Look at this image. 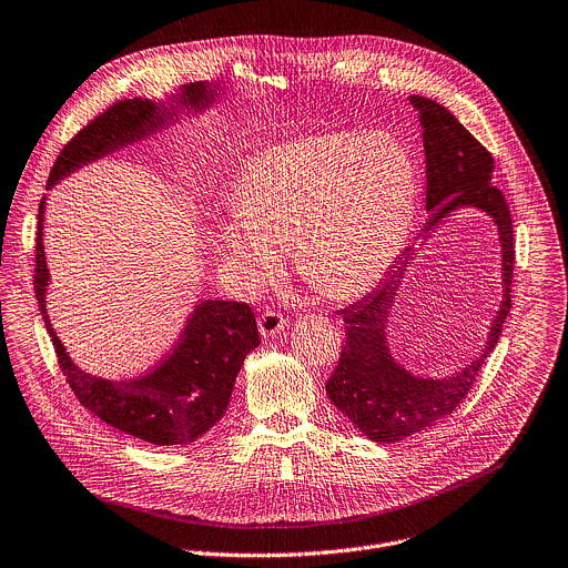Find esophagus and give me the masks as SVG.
Here are the masks:
<instances>
[{
  "label": "esophagus",
  "instance_id": "1",
  "mask_svg": "<svg viewBox=\"0 0 568 568\" xmlns=\"http://www.w3.org/2000/svg\"><path fill=\"white\" fill-rule=\"evenodd\" d=\"M285 325H287L285 316L274 312V310H267V312H263L258 316V329H261L263 336H276V334H281L285 329Z\"/></svg>",
  "mask_w": 568,
  "mask_h": 568
}]
</instances>
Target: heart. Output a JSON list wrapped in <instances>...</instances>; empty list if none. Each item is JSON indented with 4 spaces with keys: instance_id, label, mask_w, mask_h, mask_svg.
<instances>
[{
    "instance_id": "b5f03b06",
    "label": "heart",
    "mask_w": 568,
    "mask_h": 568,
    "mask_svg": "<svg viewBox=\"0 0 568 568\" xmlns=\"http://www.w3.org/2000/svg\"><path fill=\"white\" fill-rule=\"evenodd\" d=\"M417 201L410 151L390 133L332 131L270 146L243 169L214 250L245 294L292 252L301 278L329 301L379 283L408 236Z\"/></svg>"
}]
</instances>
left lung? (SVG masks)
<instances>
[{
    "label": "left lung",
    "instance_id": "8db88e82",
    "mask_svg": "<svg viewBox=\"0 0 568 568\" xmlns=\"http://www.w3.org/2000/svg\"><path fill=\"white\" fill-rule=\"evenodd\" d=\"M419 113L426 153V221L422 234L433 232L457 210H477L497 227L501 303L490 323L481 354L448 376H422L410 372L390 343V312L397 285L404 278L413 247L390 267L388 276L372 294L341 310L345 345L325 384L329 402L369 439L397 444L433 428L462 404L473 388L477 372L497 345L501 325L510 312L513 285V223L508 205L493 186V155L464 129V124L439 102L410 95ZM422 239V236H419Z\"/></svg>",
    "mask_w": 568,
    "mask_h": 568
}]
</instances>
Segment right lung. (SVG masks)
I'll return each mask as SVG.
<instances>
[{"label":"right lung","instance_id":"obj_1","mask_svg":"<svg viewBox=\"0 0 568 568\" xmlns=\"http://www.w3.org/2000/svg\"><path fill=\"white\" fill-rule=\"evenodd\" d=\"M221 95L216 84L194 82L169 93L166 100L133 98L113 104L62 149L47 189L51 192L91 162L173 129L180 115H205ZM47 199H42L38 214L36 296L75 397L111 428L146 444L186 446L201 439L223 419L245 356L261 345L252 307L236 301H201L189 314L173 349L133 379H104L82 369L60 341L47 307L51 285L44 252Z\"/></svg>","mask_w":568,"mask_h":568}]
</instances>
